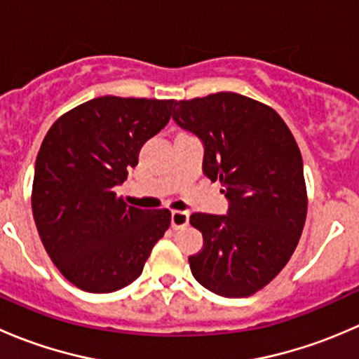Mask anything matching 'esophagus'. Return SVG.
I'll use <instances>...</instances> for the list:
<instances>
[{
	"instance_id": "1",
	"label": "esophagus",
	"mask_w": 359,
	"mask_h": 359,
	"mask_svg": "<svg viewBox=\"0 0 359 359\" xmlns=\"http://www.w3.org/2000/svg\"><path fill=\"white\" fill-rule=\"evenodd\" d=\"M189 224V213L187 212H172V227L180 229V227Z\"/></svg>"
}]
</instances>
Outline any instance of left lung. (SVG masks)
<instances>
[{
    "label": "left lung",
    "mask_w": 359,
    "mask_h": 359,
    "mask_svg": "<svg viewBox=\"0 0 359 359\" xmlns=\"http://www.w3.org/2000/svg\"><path fill=\"white\" fill-rule=\"evenodd\" d=\"M173 121L205 147L203 173L220 180L226 215L193 213L203 250L191 273L220 297H248L287 266L307 213L299 146L281 116L233 92L175 102Z\"/></svg>",
    "instance_id": "left-lung-1"
}]
</instances>
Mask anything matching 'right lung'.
<instances>
[{"mask_svg": "<svg viewBox=\"0 0 359 359\" xmlns=\"http://www.w3.org/2000/svg\"><path fill=\"white\" fill-rule=\"evenodd\" d=\"M173 107L175 100L97 97L60 116L43 139L32 215L52 262L81 290L128 287L170 227L168 210L128 206L114 187Z\"/></svg>", "mask_w": 359, "mask_h": 359, "instance_id": "add662e5", "label": "right lung"}]
</instances>
